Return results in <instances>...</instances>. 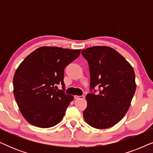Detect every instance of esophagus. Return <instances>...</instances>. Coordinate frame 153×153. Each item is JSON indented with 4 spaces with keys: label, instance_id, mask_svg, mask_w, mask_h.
Instances as JSON below:
<instances>
[{
    "label": "esophagus",
    "instance_id": "obj_1",
    "mask_svg": "<svg viewBox=\"0 0 153 153\" xmlns=\"http://www.w3.org/2000/svg\"><path fill=\"white\" fill-rule=\"evenodd\" d=\"M84 95H81V96H79V95H74V99L75 100H79V99H83L84 98Z\"/></svg>",
    "mask_w": 153,
    "mask_h": 153
}]
</instances>
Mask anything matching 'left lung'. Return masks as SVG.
<instances>
[{"mask_svg": "<svg viewBox=\"0 0 153 153\" xmlns=\"http://www.w3.org/2000/svg\"><path fill=\"white\" fill-rule=\"evenodd\" d=\"M89 65L90 88H99V94L86 95L83 118L97 129L117 124L130 106L136 88L134 69L126 59L111 47L95 46L81 51Z\"/></svg>", "mask_w": 153, "mask_h": 153, "instance_id": "8db88e82", "label": "left lung"}]
</instances>
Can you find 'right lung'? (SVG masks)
Returning <instances> with one entry per match:
<instances>
[{
	"label": "right lung",
	"mask_w": 153,
	"mask_h": 153,
	"mask_svg": "<svg viewBox=\"0 0 153 153\" xmlns=\"http://www.w3.org/2000/svg\"><path fill=\"white\" fill-rule=\"evenodd\" d=\"M81 49L42 47L19 65L13 78V93L24 118L34 126L48 128L62 118L74 99L65 89L64 70L80 55Z\"/></svg>",
	"instance_id": "right-lung-1"
}]
</instances>
